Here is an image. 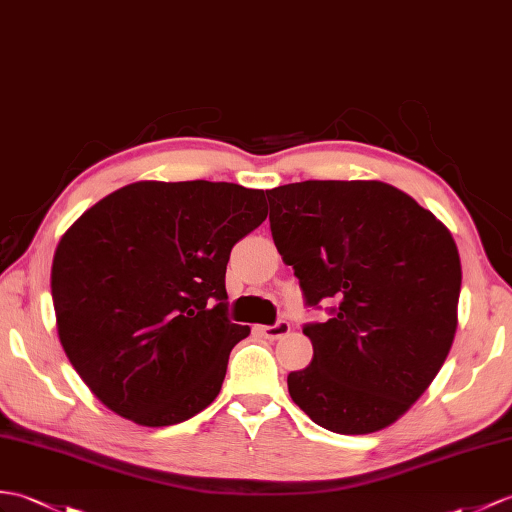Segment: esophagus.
<instances>
[{
  "instance_id": "esophagus-1",
  "label": "esophagus",
  "mask_w": 512,
  "mask_h": 512,
  "mask_svg": "<svg viewBox=\"0 0 512 512\" xmlns=\"http://www.w3.org/2000/svg\"><path fill=\"white\" fill-rule=\"evenodd\" d=\"M259 331H261V336L268 338V340H279V338L290 334V323H288V320H277L275 325L259 327Z\"/></svg>"
}]
</instances>
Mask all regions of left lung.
I'll return each instance as SVG.
<instances>
[{
	"instance_id": "left-lung-1",
	"label": "left lung",
	"mask_w": 512,
	"mask_h": 512,
	"mask_svg": "<svg viewBox=\"0 0 512 512\" xmlns=\"http://www.w3.org/2000/svg\"><path fill=\"white\" fill-rule=\"evenodd\" d=\"M272 240L305 296L334 299L307 323L314 358L288 375L292 401L336 434H371L417 401L458 325L460 257L432 211L379 181L266 189Z\"/></svg>"
}]
</instances>
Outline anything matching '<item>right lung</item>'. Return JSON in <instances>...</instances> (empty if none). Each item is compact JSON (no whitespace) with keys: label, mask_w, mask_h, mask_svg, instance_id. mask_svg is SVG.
Wrapping results in <instances>:
<instances>
[{"label":"right lung","mask_w":512,"mask_h":512,"mask_svg":"<svg viewBox=\"0 0 512 512\" xmlns=\"http://www.w3.org/2000/svg\"><path fill=\"white\" fill-rule=\"evenodd\" d=\"M266 216L261 189L139 181L71 224L52 264L58 338L106 408L163 427L218 397L251 334L229 320V255Z\"/></svg>","instance_id":"add662e5"}]
</instances>
